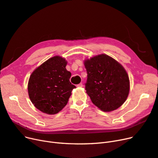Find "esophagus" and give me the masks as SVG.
<instances>
[{
  "label": "esophagus",
  "mask_w": 158,
  "mask_h": 158,
  "mask_svg": "<svg viewBox=\"0 0 158 158\" xmlns=\"http://www.w3.org/2000/svg\"><path fill=\"white\" fill-rule=\"evenodd\" d=\"M77 87H78V88H82V87H83L82 83H80V84H78V85H77Z\"/></svg>",
  "instance_id": "obj_1"
}]
</instances>
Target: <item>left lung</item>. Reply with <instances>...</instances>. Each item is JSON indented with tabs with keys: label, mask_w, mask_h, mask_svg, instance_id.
<instances>
[{
	"label": "left lung",
	"mask_w": 158,
	"mask_h": 158,
	"mask_svg": "<svg viewBox=\"0 0 158 158\" xmlns=\"http://www.w3.org/2000/svg\"><path fill=\"white\" fill-rule=\"evenodd\" d=\"M84 66L88 74L85 90L92 103L105 112L121 107L130 90L129 78L123 66L106 54L85 60Z\"/></svg>",
	"instance_id": "8db88e82"
}]
</instances>
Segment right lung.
I'll list each match as a JSON object with an SVG mask.
<instances>
[{
	"mask_svg": "<svg viewBox=\"0 0 158 158\" xmlns=\"http://www.w3.org/2000/svg\"><path fill=\"white\" fill-rule=\"evenodd\" d=\"M67 61L55 56L44 62L31 73L28 81V94L32 103L41 112L55 114L67 104L75 85L70 82Z\"/></svg>",
	"mask_w": 158,
	"mask_h": 158,
	"instance_id": "right-lung-1",
	"label": "right lung"
}]
</instances>
